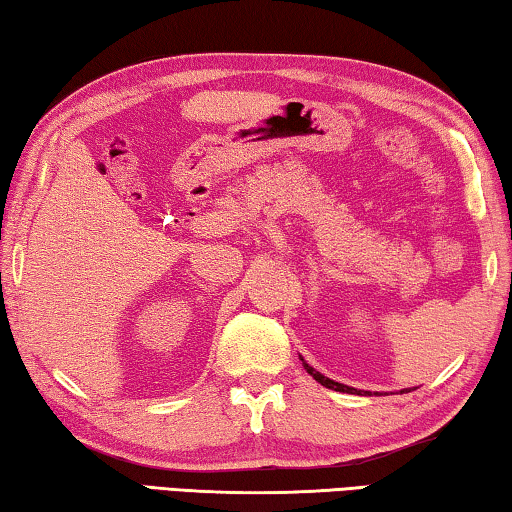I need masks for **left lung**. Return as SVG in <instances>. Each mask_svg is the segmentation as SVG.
I'll return each mask as SVG.
<instances>
[{"mask_svg": "<svg viewBox=\"0 0 512 512\" xmlns=\"http://www.w3.org/2000/svg\"><path fill=\"white\" fill-rule=\"evenodd\" d=\"M300 361H302V366H305V370L309 372L311 377H314L318 384H323L325 388H332V391H339V393H350V395H372L370 391H359V388H352V386H345V384H339V381H334V379H329V377H325V375H320V372L316 370V368H311L309 363L300 357ZM411 391H415V388H402L400 393H411ZM375 395H381V393H375Z\"/></svg>", "mask_w": 512, "mask_h": 512, "instance_id": "1", "label": "left lung"}]
</instances>
